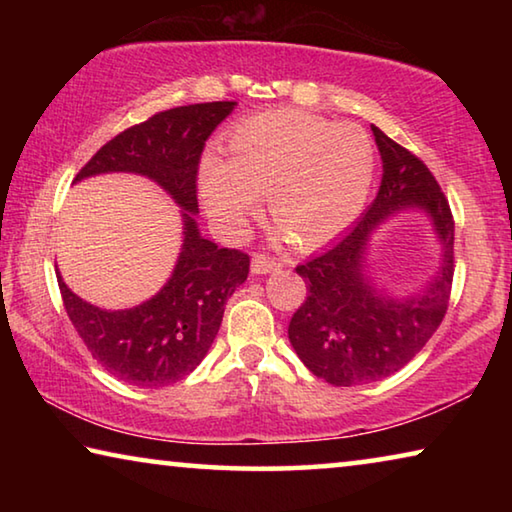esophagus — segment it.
Returning <instances> with one entry per match:
<instances>
[{
	"instance_id": "obj_1",
	"label": "esophagus",
	"mask_w": 512,
	"mask_h": 512,
	"mask_svg": "<svg viewBox=\"0 0 512 512\" xmlns=\"http://www.w3.org/2000/svg\"><path fill=\"white\" fill-rule=\"evenodd\" d=\"M282 266V262L277 257H268L264 253H257L253 257V262H250V271L253 273H271V271H277V268Z\"/></svg>"
}]
</instances>
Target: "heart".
<instances>
[{"label": "heart", "mask_w": 512, "mask_h": 512, "mask_svg": "<svg viewBox=\"0 0 512 512\" xmlns=\"http://www.w3.org/2000/svg\"><path fill=\"white\" fill-rule=\"evenodd\" d=\"M228 158L207 153L201 198L228 230L244 225L268 194L273 219L302 246L339 235L357 219L375 178V144L357 124H332L302 110L248 117L228 135Z\"/></svg>", "instance_id": "1"}]
</instances>
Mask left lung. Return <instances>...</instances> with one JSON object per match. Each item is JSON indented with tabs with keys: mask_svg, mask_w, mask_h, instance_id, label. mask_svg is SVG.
<instances>
[{
	"mask_svg": "<svg viewBox=\"0 0 512 512\" xmlns=\"http://www.w3.org/2000/svg\"><path fill=\"white\" fill-rule=\"evenodd\" d=\"M384 162L377 198L345 235L309 262L307 300L289 323L300 361L332 386L379 381L404 368L447 314L454 280V216L438 180L418 155L372 126ZM402 209L427 211L444 246L439 275L418 297L395 301L371 287L365 248L371 230Z\"/></svg>",
	"mask_w": 512,
	"mask_h": 512,
	"instance_id": "8db88e82",
	"label": "left lung"
}]
</instances>
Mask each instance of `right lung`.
<instances>
[{
  "label": "right lung",
  "mask_w": 512,
  "mask_h": 512,
  "mask_svg": "<svg viewBox=\"0 0 512 512\" xmlns=\"http://www.w3.org/2000/svg\"><path fill=\"white\" fill-rule=\"evenodd\" d=\"M235 106V101H212L158 112L103 144L74 178L76 183L99 173H140L183 207L185 237L176 268L142 305L99 309L76 296L56 273L65 311L85 348L126 384L162 388L187 377L214 343L225 302L248 277L250 257L203 239L194 219L201 153Z\"/></svg>",
  "instance_id": "add662e5"
}]
</instances>
